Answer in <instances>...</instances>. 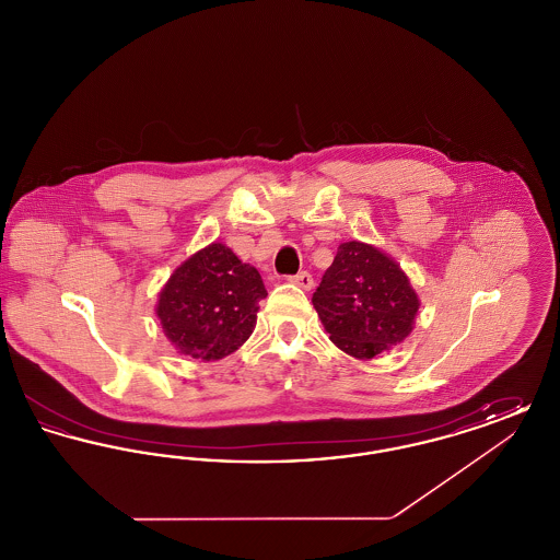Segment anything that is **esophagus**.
Returning a JSON list of instances; mask_svg holds the SVG:
<instances>
[{"label": "esophagus", "instance_id": "esophagus-1", "mask_svg": "<svg viewBox=\"0 0 560 560\" xmlns=\"http://www.w3.org/2000/svg\"><path fill=\"white\" fill-rule=\"evenodd\" d=\"M288 281L293 283V285H298V288H302V290H311V288L315 285L313 275H311V272H306V270H302V272H298V275L288 277Z\"/></svg>", "mask_w": 560, "mask_h": 560}]
</instances>
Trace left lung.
<instances>
[{
    "instance_id": "obj_1",
    "label": "left lung",
    "mask_w": 560,
    "mask_h": 560,
    "mask_svg": "<svg viewBox=\"0 0 560 560\" xmlns=\"http://www.w3.org/2000/svg\"><path fill=\"white\" fill-rule=\"evenodd\" d=\"M313 304L331 342L357 359H373L400 345L420 308L399 265L361 241L338 247Z\"/></svg>"
}]
</instances>
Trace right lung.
I'll return each mask as SVG.
<instances>
[{"mask_svg": "<svg viewBox=\"0 0 560 560\" xmlns=\"http://www.w3.org/2000/svg\"><path fill=\"white\" fill-rule=\"evenodd\" d=\"M262 298L260 272L226 245L212 243L174 270L161 290L158 317L183 354L215 361L249 338Z\"/></svg>", "mask_w": 560, "mask_h": 560, "instance_id": "1", "label": "right lung"}]
</instances>
